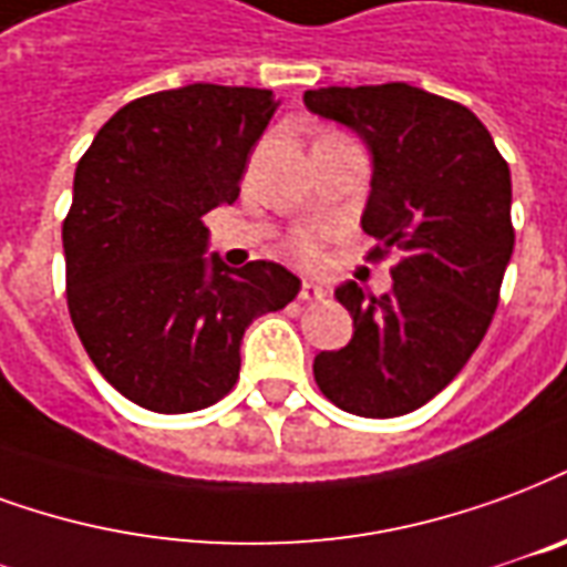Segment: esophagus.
<instances>
[{
	"instance_id": "esophagus-1",
	"label": "esophagus",
	"mask_w": 567,
	"mask_h": 567,
	"mask_svg": "<svg viewBox=\"0 0 567 567\" xmlns=\"http://www.w3.org/2000/svg\"><path fill=\"white\" fill-rule=\"evenodd\" d=\"M324 297H327L324 285H318V282L300 285V300H306V303H316V300H324Z\"/></svg>"
}]
</instances>
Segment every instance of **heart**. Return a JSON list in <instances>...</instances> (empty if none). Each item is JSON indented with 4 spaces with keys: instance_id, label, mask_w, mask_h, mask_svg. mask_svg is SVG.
Instances as JSON below:
<instances>
[{
    "instance_id": "b5f03b06",
    "label": "heart",
    "mask_w": 567,
    "mask_h": 567,
    "mask_svg": "<svg viewBox=\"0 0 567 567\" xmlns=\"http://www.w3.org/2000/svg\"><path fill=\"white\" fill-rule=\"evenodd\" d=\"M288 246L295 251V258L306 264L318 261V255H321V237H318L316 230H297Z\"/></svg>"
}]
</instances>
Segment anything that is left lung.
Segmentation results:
<instances>
[{"mask_svg":"<svg viewBox=\"0 0 567 567\" xmlns=\"http://www.w3.org/2000/svg\"><path fill=\"white\" fill-rule=\"evenodd\" d=\"M318 116L354 128L372 153L363 230L400 251L388 295L337 288L354 337L316 358V381L337 409L400 417L460 375L498 306L514 251L511 171L463 104L409 83L324 86L303 95Z\"/></svg>","mask_w":567,"mask_h":567,"instance_id":"8db88e82","label":"left lung"}]
</instances>
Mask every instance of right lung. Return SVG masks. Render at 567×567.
I'll use <instances>...</instances> for the list:
<instances>
[{
	"label": "right lung",
	"mask_w": 567,
	"mask_h": 567,
	"mask_svg": "<svg viewBox=\"0 0 567 567\" xmlns=\"http://www.w3.org/2000/svg\"><path fill=\"white\" fill-rule=\"evenodd\" d=\"M276 111L270 90L192 83L134 99L99 128L62 221L65 297L86 354L141 409L186 414L240 379L246 327L297 297L282 264L204 258V216L240 198Z\"/></svg>",
	"instance_id": "obj_1"
}]
</instances>
